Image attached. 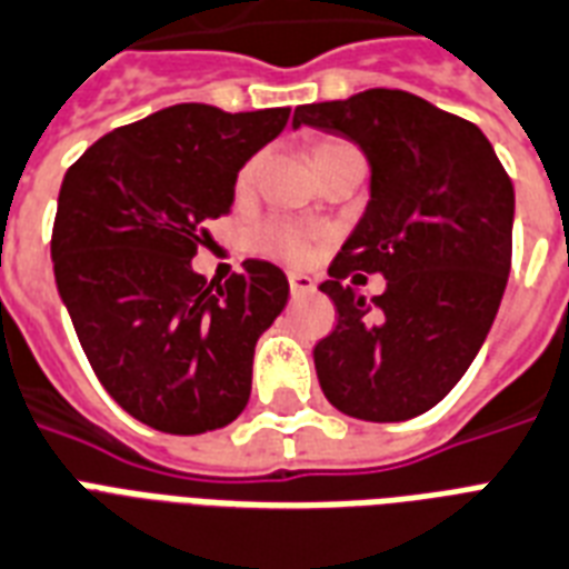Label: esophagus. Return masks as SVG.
Instances as JSON below:
<instances>
[{"instance_id": "obj_1", "label": "esophagus", "mask_w": 569, "mask_h": 569, "mask_svg": "<svg viewBox=\"0 0 569 569\" xmlns=\"http://www.w3.org/2000/svg\"><path fill=\"white\" fill-rule=\"evenodd\" d=\"M288 284H290V293L293 297H306V293H315V279H308L302 272H290L288 276Z\"/></svg>"}]
</instances>
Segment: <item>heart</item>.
I'll use <instances>...</instances> for the list:
<instances>
[{
    "label": "heart",
    "instance_id": "obj_1",
    "mask_svg": "<svg viewBox=\"0 0 569 569\" xmlns=\"http://www.w3.org/2000/svg\"><path fill=\"white\" fill-rule=\"evenodd\" d=\"M350 148L347 142H317L315 144V166L326 157H332L335 151H345ZM254 174H258V157L246 160L240 166L234 178L237 192H246V189L254 183ZM246 246L252 249L254 254H263V258H272V261L284 263H308L315 258L317 246H320V234L306 228V224L290 222V219H263V222L252 224L249 234H246Z\"/></svg>",
    "mask_w": 569,
    "mask_h": 569
}]
</instances>
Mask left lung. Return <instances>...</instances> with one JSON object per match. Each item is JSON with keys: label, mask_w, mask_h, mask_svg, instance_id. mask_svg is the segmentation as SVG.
Returning a JSON list of instances; mask_svg holds the SVG:
<instances>
[{"label": "left lung", "mask_w": 569, "mask_h": 569, "mask_svg": "<svg viewBox=\"0 0 569 569\" xmlns=\"http://www.w3.org/2000/svg\"><path fill=\"white\" fill-rule=\"evenodd\" d=\"M299 124L345 133L371 162L368 210L320 284L338 311L315 347L320 389L362 421L421 416L460 382L496 320L513 183L472 121L400 88L297 106ZM362 271L387 279L373 307L352 288Z\"/></svg>", "instance_id": "left-lung-1"}]
</instances>
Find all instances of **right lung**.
I'll list each match as a JSON object with an SVG mask.
<instances>
[{"mask_svg": "<svg viewBox=\"0 0 569 569\" xmlns=\"http://www.w3.org/2000/svg\"><path fill=\"white\" fill-rule=\"evenodd\" d=\"M290 109L178 103L97 139L68 169L52 270L97 380L142 425L196 436L231 425L252 391L254 345L288 302L270 261L224 284L192 272L207 222Z\"/></svg>", "mask_w": 569, "mask_h": 569, "instance_id": "obj_1", "label": "right lung"}]
</instances>
